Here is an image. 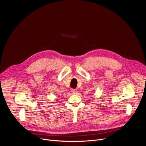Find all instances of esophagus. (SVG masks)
<instances>
[{"label": "esophagus", "instance_id": "obj_1", "mask_svg": "<svg viewBox=\"0 0 146 146\" xmlns=\"http://www.w3.org/2000/svg\"><path fill=\"white\" fill-rule=\"evenodd\" d=\"M71 92L73 94H76L77 93V90H75V89H72L71 90Z\"/></svg>", "mask_w": 146, "mask_h": 146}]
</instances>
